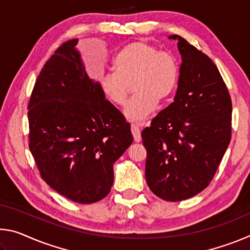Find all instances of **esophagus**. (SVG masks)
<instances>
[{"label": "esophagus", "instance_id": "34e87169", "mask_svg": "<svg viewBox=\"0 0 250 250\" xmlns=\"http://www.w3.org/2000/svg\"><path fill=\"white\" fill-rule=\"evenodd\" d=\"M131 132H132L133 139L135 142L141 141V132H140V128H139L138 125H131Z\"/></svg>", "mask_w": 250, "mask_h": 250}]
</instances>
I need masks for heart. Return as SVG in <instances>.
Returning <instances> with one entry per match:
<instances>
[{
  "instance_id": "heart-1",
  "label": "heart",
  "mask_w": 250,
  "mask_h": 250,
  "mask_svg": "<svg viewBox=\"0 0 250 250\" xmlns=\"http://www.w3.org/2000/svg\"><path fill=\"white\" fill-rule=\"evenodd\" d=\"M115 73L99 77L101 92L109 103L122 105L132 83L134 96L125 107L126 119L142 122L154 111L158 100H166L175 90L179 64L171 53L159 50L145 41L122 47L112 61Z\"/></svg>"
}]
</instances>
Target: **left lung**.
I'll return each mask as SVG.
<instances>
[{
	"mask_svg": "<svg viewBox=\"0 0 250 250\" xmlns=\"http://www.w3.org/2000/svg\"><path fill=\"white\" fill-rule=\"evenodd\" d=\"M182 56L174 101L142 131L146 183L156 196L179 202L207 188L231 138V100L216 65L179 35Z\"/></svg>",
	"mask_w": 250,
	"mask_h": 250,
	"instance_id": "obj_1",
	"label": "left lung"
}]
</instances>
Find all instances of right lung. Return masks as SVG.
<instances>
[{
	"label": "right lung",
	"mask_w": 250,
	"mask_h": 250,
	"mask_svg": "<svg viewBox=\"0 0 250 250\" xmlns=\"http://www.w3.org/2000/svg\"><path fill=\"white\" fill-rule=\"evenodd\" d=\"M70 40L42 69L28 103L29 150L42 179L80 204L103 200L113 164L133 137L125 117L84 70Z\"/></svg>",
	"instance_id": "obj_1"
}]
</instances>
